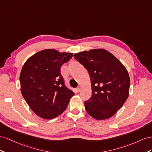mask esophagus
<instances>
[{
  "mask_svg": "<svg viewBox=\"0 0 152 152\" xmlns=\"http://www.w3.org/2000/svg\"><path fill=\"white\" fill-rule=\"evenodd\" d=\"M76 90L77 92H80V90H81V86H77V87L76 88Z\"/></svg>",
  "mask_w": 152,
  "mask_h": 152,
  "instance_id": "34e87169",
  "label": "esophagus"
}]
</instances>
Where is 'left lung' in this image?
Segmentation results:
<instances>
[{
  "label": "left lung",
  "instance_id": "1",
  "mask_svg": "<svg viewBox=\"0 0 152 152\" xmlns=\"http://www.w3.org/2000/svg\"><path fill=\"white\" fill-rule=\"evenodd\" d=\"M88 71L92 95L85 101V110L96 120L113 116L129 96L130 77L122 64L104 49L91 50L74 55Z\"/></svg>",
  "mask_w": 152,
  "mask_h": 152
}]
</instances>
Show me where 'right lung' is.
<instances>
[{
	"mask_svg": "<svg viewBox=\"0 0 152 152\" xmlns=\"http://www.w3.org/2000/svg\"><path fill=\"white\" fill-rule=\"evenodd\" d=\"M72 53L51 49L39 51L24 64L20 76L21 92L29 107L45 119H51L66 110L75 94L67 88L60 67Z\"/></svg>",
	"mask_w": 152,
	"mask_h": 152,
	"instance_id": "obj_1",
	"label": "right lung"
}]
</instances>
